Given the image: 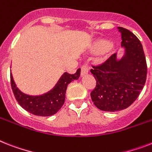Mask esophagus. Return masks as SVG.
Masks as SVG:
<instances>
[{"label":"esophagus","instance_id":"1","mask_svg":"<svg viewBox=\"0 0 152 152\" xmlns=\"http://www.w3.org/2000/svg\"><path fill=\"white\" fill-rule=\"evenodd\" d=\"M89 66L87 64H84V65H82L81 67V76H84V75H87L89 72Z\"/></svg>","mask_w":152,"mask_h":152}]
</instances>
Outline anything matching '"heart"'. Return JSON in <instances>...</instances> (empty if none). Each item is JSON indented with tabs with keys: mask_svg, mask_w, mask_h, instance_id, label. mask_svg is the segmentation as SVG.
Segmentation results:
<instances>
[{
	"mask_svg": "<svg viewBox=\"0 0 152 152\" xmlns=\"http://www.w3.org/2000/svg\"><path fill=\"white\" fill-rule=\"evenodd\" d=\"M108 47V42L106 40H98L94 45V50L96 52H101L102 50H105Z\"/></svg>",
	"mask_w": 152,
	"mask_h": 152,
	"instance_id": "b5f03b06",
	"label": "heart"
}]
</instances>
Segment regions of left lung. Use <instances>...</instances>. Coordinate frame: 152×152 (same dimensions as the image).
I'll list each match as a JSON object with an SVG mask.
<instances>
[{"label": "left lung", "mask_w": 152, "mask_h": 152, "mask_svg": "<svg viewBox=\"0 0 152 152\" xmlns=\"http://www.w3.org/2000/svg\"><path fill=\"white\" fill-rule=\"evenodd\" d=\"M118 29L121 45L126 48L124 57L117 61L113 54L104 62L92 65L91 69L96 80L91 99L97 108L105 112L123 110L131 105L147 79L148 67L142 44L129 30L123 27Z\"/></svg>", "instance_id": "8db88e82"}]
</instances>
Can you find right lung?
<instances>
[{
  "instance_id": "1",
  "label": "right lung",
  "mask_w": 152,
  "mask_h": 152,
  "mask_svg": "<svg viewBox=\"0 0 152 152\" xmlns=\"http://www.w3.org/2000/svg\"><path fill=\"white\" fill-rule=\"evenodd\" d=\"M80 76V69L74 74L68 72L61 76L55 87L48 93L40 96H29L21 92L16 87L11 73V86L15 97L25 110L38 116H50L58 112L65 103V92L68 85Z\"/></svg>"
}]
</instances>
